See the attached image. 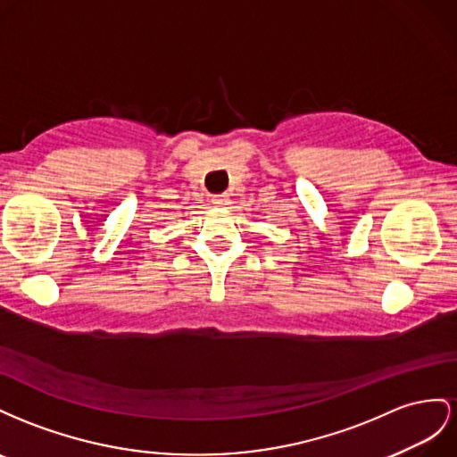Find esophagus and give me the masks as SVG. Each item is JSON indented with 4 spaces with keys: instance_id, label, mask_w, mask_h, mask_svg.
Wrapping results in <instances>:
<instances>
[{
    "instance_id": "obj_1",
    "label": "esophagus",
    "mask_w": 457,
    "mask_h": 457,
    "mask_svg": "<svg viewBox=\"0 0 457 457\" xmlns=\"http://www.w3.org/2000/svg\"><path fill=\"white\" fill-rule=\"evenodd\" d=\"M211 201H212V204H216V206H228V204L231 203L226 193H221V195H212Z\"/></svg>"
}]
</instances>
